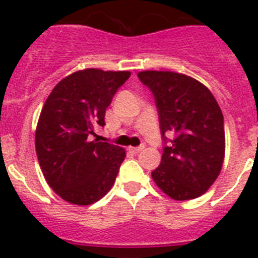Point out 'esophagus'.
<instances>
[{"label":"esophagus","mask_w":258,"mask_h":258,"mask_svg":"<svg viewBox=\"0 0 258 258\" xmlns=\"http://www.w3.org/2000/svg\"><path fill=\"white\" fill-rule=\"evenodd\" d=\"M145 149V146H139V147H130V151L133 154H138V153H141L142 150Z\"/></svg>","instance_id":"34e87169"}]
</instances>
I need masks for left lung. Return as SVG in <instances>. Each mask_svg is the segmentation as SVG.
Here are the masks:
<instances>
[{"instance_id":"1","label":"left lung","mask_w":258,"mask_h":258,"mask_svg":"<svg viewBox=\"0 0 258 258\" xmlns=\"http://www.w3.org/2000/svg\"><path fill=\"white\" fill-rule=\"evenodd\" d=\"M138 78L151 91L159 116L163 154L151 172L158 187L175 201L202 196L220 174L225 155L224 116L204 84L169 71ZM166 133H172L169 140Z\"/></svg>"}]
</instances>
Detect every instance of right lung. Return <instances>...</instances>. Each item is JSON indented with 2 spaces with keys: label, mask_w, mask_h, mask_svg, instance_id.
I'll return each mask as SVG.
<instances>
[{
  "label": "right lung",
  "mask_w": 258,
  "mask_h": 258,
  "mask_svg": "<svg viewBox=\"0 0 258 258\" xmlns=\"http://www.w3.org/2000/svg\"><path fill=\"white\" fill-rule=\"evenodd\" d=\"M128 71L84 70L54 87L36 128V153L46 182L75 205H91L112 187L125 151L108 142H91L104 127L105 109L130 78Z\"/></svg>",
  "instance_id": "right-lung-1"
}]
</instances>
